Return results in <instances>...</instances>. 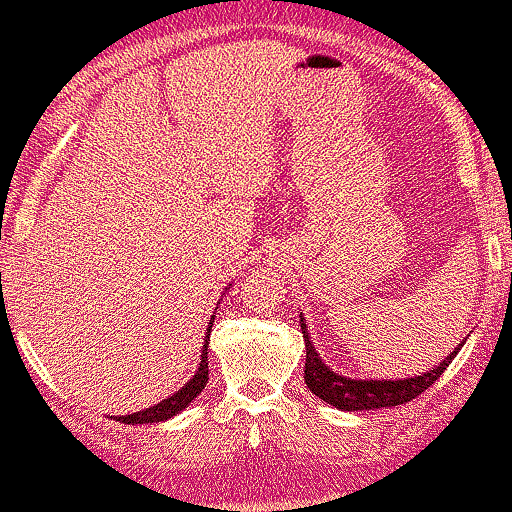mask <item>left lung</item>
<instances>
[{
	"instance_id": "left-lung-1",
	"label": "left lung",
	"mask_w": 512,
	"mask_h": 512,
	"mask_svg": "<svg viewBox=\"0 0 512 512\" xmlns=\"http://www.w3.org/2000/svg\"><path fill=\"white\" fill-rule=\"evenodd\" d=\"M302 333H304V347H307V361H304V383L312 390L316 397L328 401L340 411H366V409H385V406H399L406 401L416 399L418 394H423L428 387L435 383L446 371V366L451 364V359L456 357V352H451L442 364L423 375H413L406 380H352L345 375H338L333 368H328L316 354V349L309 340L307 326L302 321Z\"/></svg>"
}]
</instances>
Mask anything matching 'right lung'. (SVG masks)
Returning a JSON list of instances; mask_svg holds the SVG:
<instances>
[{
    "instance_id": "1",
    "label": "right lung",
    "mask_w": 512,
    "mask_h": 512,
    "mask_svg": "<svg viewBox=\"0 0 512 512\" xmlns=\"http://www.w3.org/2000/svg\"><path fill=\"white\" fill-rule=\"evenodd\" d=\"M212 328V326H210ZM210 328H208V335H205V345H203V354H200V366L193 378L181 387L179 392H174L172 397H167L160 401V404L151 406V409L146 411H139V413H129V416H118L115 420H120V423L125 425H141V423H160V420H167L172 416H177L179 411H184L186 406L191 404L193 399L198 397L200 392H203L205 383H208V338H210Z\"/></svg>"
}]
</instances>
